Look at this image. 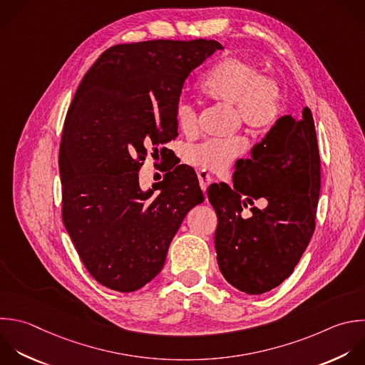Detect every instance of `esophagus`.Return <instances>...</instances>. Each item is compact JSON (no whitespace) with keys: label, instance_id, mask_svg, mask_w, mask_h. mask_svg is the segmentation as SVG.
<instances>
[{"label":"esophagus","instance_id":"esophagus-1","mask_svg":"<svg viewBox=\"0 0 365 365\" xmlns=\"http://www.w3.org/2000/svg\"><path fill=\"white\" fill-rule=\"evenodd\" d=\"M197 175H198V180H200V185H201V190L205 192V191H207V187H208V184L211 182V175H210L208 173L202 171V170H200V171L197 173Z\"/></svg>","mask_w":365,"mask_h":365}]
</instances>
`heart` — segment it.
<instances>
[{
    "instance_id": "heart-1",
    "label": "heart",
    "mask_w": 365,
    "mask_h": 365,
    "mask_svg": "<svg viewBox=\"0 0 365 365\" xmlns=\"http://www.w3.org/2000/svg\"><path fill=\"white\" fill-rule=\"evenodd\" d=\"M201 91L212 101L235 108V118L251 134L272 130L282 114V94L279 84L254 64L230 57L218 63L201 83ZM175 124L181 133L191 135L197 131L195 108L184 98L174 107ZM241 137L228 140H204L188 145L182 158L187 164L202 171H224L245 151Z\"/></svg>"
}]
</instances>
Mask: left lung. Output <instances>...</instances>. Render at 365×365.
Instances as JSON below:
<instances>
[{
  "label": "left lung",
  "instance_id": "obj_1",
  "mask_svg": "<svg viewBox=\"0 0 365 365\" xmlns=\"http://www.w3.org/2000/svg\"><path fill=\"white\" fill-rule=\"evenodd\" d=\"M251 154L237 161L232 187L211 184L207 192L218 218L220 271L237 289L258 295L292 274L315 230L321 168L311 110L281 117ZM258 197L269 202L262 210L253 205Z\"/></svg>",
  "mask_w": 365,
  "mask_h": 365
}]
</instances>
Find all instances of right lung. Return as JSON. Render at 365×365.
<instances>
[{"mask_svg": "<svg viewBox=\"0 0 365 365\" xmlns=\"http://www.w3.org/2000/svg\"><path fill=\"white\" fill-rule=\"evenodd\" d=\"M217 50L202 38L118 44L77 88L60 144L61 215L87 271L107 288L131 292L150 282L184 217L204 201L191 168H170L147 192L138 171L175 140L184 83Z\"/></svg>", "mask_w": 365, "mask_h": 365, "instance_id": "right-lung-1", "label": "right lung"}]
</instances>
